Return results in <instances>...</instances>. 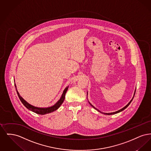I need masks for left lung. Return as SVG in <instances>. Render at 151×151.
<instances>
[{"label":"left lung","mask_w":151,"mask_h":151,"mask_svg":"<svg viewBox=\"0 0 151 151\" xmlns=\"http://www.w3.org/2000/svg\"><path fill=\"white\" fill-rule=\"evenodd\" d=\"M135 92H136V90L135 91V93H134V96H135ZM134 97H132V100H131L130 101H129V104L127 105H126L124 108H122V109H120V110H118V111H115V112H113V113H102V112H101V111H100L99 109H97V108H95L94 106H93L89 102V104L93 107V108H94V109H95L96 110H97L98 111H99V112H100V113H102V114H106V115H112V114H116V113H119V112H121V111H123V110H124L126 108H127L128 106H129V104H130V103L131 102V101H132V100H133V99H134Z\"/></svg>","instance_id":"obj_1"}]
</instances>
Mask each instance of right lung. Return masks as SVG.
I'll return each mask as SVG.
<instances>
[{"label": "right lung", "mask_w": 151, "mask_h": 151, "mask_svg": "<svg viewBox=\"0 0 151 151\" xmlns=\"http://www.w3.org/2000/svg\"><path fill=\"white\" fill-rule=\"evenodd\" d=\"M15 87L16 88V85H15ZM68 88V86L65 88V90H64V91L63 92V94H62V96H61V97L60 99V100L58 101L54 105L50 106V107L45 108H38V107L34 106L29 104V103H28L26 101L24 100V99L22 97V96L20 95V94L18 92V91L17 90H16V92H17V95H18L20 100L22 101V104L26 108H27L28 109L30 110H31L32 111H33L34 113H36L38 114L44 115V114L50 113L51 112H53V111H55L56 110H57L58 109L60 106V105L62 104V103L63 102V101L65 100V93L67 92Z\"/></svg>", "instance_id": "obj_1"}]
</instances>
